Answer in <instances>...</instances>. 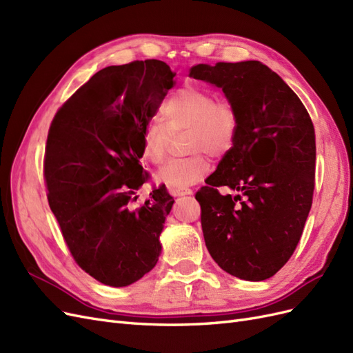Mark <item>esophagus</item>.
Segmentation results:
<instances>
[{"instance_id": "34e87169", "label": "esophagus", "mask_w": 353, "mask_h": 353, "mask_svg": "<svg viewBox=\"0 0 353 353\" xmlns=\"http://www.w3.org/2000/svg\"><path fill=\"white\" fill-rule=\"evenodd\" d=\"M169 191H170V193H172L174 196H178V197L193 194V191H191L190 188H175V187H170Z\"/></svg>"}]
</instances>
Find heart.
Returning a JSON list of instances; mask_svg holds the SVG:
<instances>
[{
  "label": "heart",
  "mask_w": 353,
  "mask_h": 353,
  "mask_svg": "<svg viewBox=\"0 0 353 353\" xmlns=\"http://www.w3.org/2000/svg\"><path fill=\"white\" fill-rule=\"evenodd\" d=\"M165 123L153 122L143 135V157L153 165L165 162L172 134L188 131L187 159H174L159 170V179L175 188L193 185L210 172L204 154L222 157L236 144L240 130V113L230 100H216L215 94L184 85L166 100L162 108Z\"/></svg>",
  "instance_id": "heart-1"
}]
</instances>
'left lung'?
Segmentation results:
<instances>
[{
	"mask_svg": "<svg viewBox=\"0 0 353 353\" xmlns=\"http://www.w3.org/2000/svg\"><path fill=\"white\" fill-rule=\"evenodd\" d=\"M190 77L222 88L240 113L236 144L196 193L206 248L237 279H271L292 258L312 206L316 147L311 116L261 61L196 65ZM218 186L239 194L222 196Z\"/></svg>",
	"mask_w": 353,
	"mask_h": 353,
	"instance_id": "left-lung-1",
	"label": "left lung"
}]
</instances>
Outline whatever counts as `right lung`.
<instances>
[{
	"mask_svg": "<svg viewBox=\"0 0 353 353\" xmlns=\"http://www.w3.org/2000/svg\"><path fill=\"white\" fill-rule=\"evenodd\" d=\"M175 73L165 61L109 66L83 83L51 122L44 178L48 205L81 268L125 287L150 272L174 205L165 185L132 209L148 179L140 165L143 135Z\"/></svg>",
	"mask_w": 353,
	"mask_h": 353,
	"instance_id": "right-lung-1",
	"label": "right lung"
}]
</instances>
